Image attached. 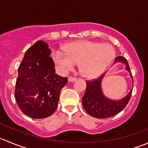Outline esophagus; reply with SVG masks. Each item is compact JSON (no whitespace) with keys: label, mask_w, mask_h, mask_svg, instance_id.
Returning a JSON list of instances; mask_svg holds the SVG:
<instances>
[{"label":"esophagus","mask_w":148,"mask_h":148,"mask_svg":"<svg viewBox=\"0 0 148 148\" xmlns=\"http://www.w3.org/2000/svg\"><path fill=\"white\" fill-rule=\"evenodd\" d=\"M76 79H77L74 78V77H69L68 78V81L69 82H73L76 81Z\"/></svg>","instance_id":"1"}]
</instances>
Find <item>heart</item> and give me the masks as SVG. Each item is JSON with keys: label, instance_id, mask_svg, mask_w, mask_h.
Masks as SVG:
<instances>
[{"label": "heart", "instance_id": "1", "mask_svg": "<svg viewBox=\"0 0 148 148\" xmlns=\"http://www.w3.org/2000/svg\"><path fill=\"white\" fill-rule=\"evenodd\" d=\"M64 51L56 50L53 53V62L59 71L67 74L79 63L80 71L89 79L100 76L115 57L114 49L110 44L86 40L69 43Z\"/></svg>", "mask_w": 148, "mask_h": 148}]
</instances>
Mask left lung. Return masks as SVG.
<instances>
[{
    "mask_svg": "<svg viewBox=\"0 0 148 148\" xmlns=\"http://www.w3.org/2000/svg\"><path fill=\"white\" fill-rule=\"evenodd\" d=\"M120 62L126 66L125 69L130 73V69L125 58L118 56L114 59V64ZM106 73L94 81H87L86 89L82 98V104L86 112L92 117L99 119L110 117L120 112L127 104L130 99L132 89L124 98L120 100H113L104 96L102 89V81Z\"/></svg>",
    "mask_w": 148,
    "mask_h": 148,
    "instance_id": "obj_1",
    "label": "left lung"
}]
</instances>
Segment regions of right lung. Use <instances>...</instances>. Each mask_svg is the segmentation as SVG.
<instances>
[{
  "label": "right lung",
  "instance_id": "right-lung-1",
  "mask_svg": "<svg viewBox=\"0 0 148 148\" xmlns=\"http://www.w3.org/2000/svg\"><path fill=\"white\" fill-rule=\"evenodd\" d=\"M51 52L45 41H38L26 51L18 70L15 99L31 118H46L54 112L61 90L68 81L55 74Z\"/></svg>",
  "mask_w": 148,
  "mask_h": 148
}]
</instances>
